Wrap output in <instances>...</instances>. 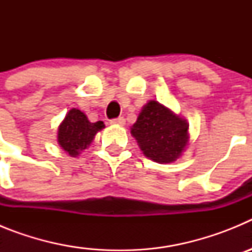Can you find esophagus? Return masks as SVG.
<instances>
[{
  "mask_svg": "<svg viewBox=\"0 0 252 252\" xmlns=\"http://www.w3.org/2000/svg\"><path fill=\"white\" fill-rule=\"evenodd\" d=\"M111 124H112V125H120V126H122V125H125V119H124V117H117V119L111 120Z\"/></svg>",
  "mask_w": 252,
  "mask_h": 252,
  "instance_id": "esophagus-1",
  "label": "esophagus"
}]
</instances>
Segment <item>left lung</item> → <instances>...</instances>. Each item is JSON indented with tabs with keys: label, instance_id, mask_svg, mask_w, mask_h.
<instances>
[{
	"label": "left lung",
	"instance_id": "1",
	"mask_svg": "<svg viewBox=\"0 0 252 252\" xmlns=\"http://www.w3.org/2000/svg\"><path fill=\"white\" fill-rule=\"evenodd\" d=\"M189 125L180 116L157 101L142 107L131 135L137 140L144 155L154 161L173 162L186 150Z\"/></svg>",
	"mask_w": 252,
	"mask_h": 252
}]
</instances>
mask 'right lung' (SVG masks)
<instances>
[{
	"instance_id": "obj_1",
	"label": "right lung",
	"mask_w": 252,
	"mask_h": 252,
	"mask_svg": "<svg viewBox=\"0 0 252 252\" xmlns=\"http://www.w3.org/2000/svg\"><path fill=\"white\" fill-rule=\"evenodd\" d=\"M104 127L102 121L90 122L82 111L72 108L58 128V142L64 151L75 158L91 145L95 133Z\"/></svg>"
}]
</instances>
